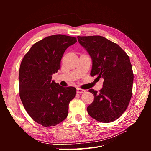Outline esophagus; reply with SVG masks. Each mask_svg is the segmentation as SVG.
I'll return each instance as SVG.
<instances>
[{
    "instance_id": "esophagus-1",
    "label": "esophagus",
    "mask_w": 151,
    "mask_h": 151,
    "mask_svg": "<svg viewBox=\"0 0 151 151\" xmlns=\"http://www.w3.org/2000/svg\"><path fill=\"white\" fill-rule=\"evenodd\" d=\"M86 92V91L84 89H77V93H84Z\"/></svg>"
}]
</instances>
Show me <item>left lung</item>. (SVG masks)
I'll return each mask as SVG.
<instances>
[{"mask_svg":"<svg viewBox=\"0 0 151 151\" xmlns=\"http://www.w3.org/2000/svg\"><path fill=\"white\" fill-rule=\"evenodd\" d=\"M77 39L92 59L91 76L104 79L99 92L89 90L94 99L87 110L100 122L115 121L126 110L132 97L134 74L129 57L119 45L103 36H77Z\"/></svg>","mask_w":151,"mask_h":151,"instance_id":"8db88e82","label":"left lung"}]
</instances>
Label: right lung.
I'll return each instance as SVG.
<instances>
[{
  "instance_id": "add662e5",
  "label": "right lung",
  "mask_w": 151,
  "mask_h": 151,
  "mask_svg": "<svg viewBox=\"0 0 151 151\" xmlns=\"http://www.w3.org/2000/svg\"><path fill=\"white\" fill-rule=\"evenodd\" d=\"M76 42L72 36H47L35 43L21 63V100L32 119L44 127L55 126L64 120L68 104L76 96L75 88H63L52 80V76L60 68L66 49Z\"/></svg>"
}]
</instances>
